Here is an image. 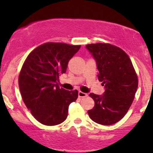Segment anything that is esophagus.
Returning a JSON list of instances; mask_svg holds the SVG:
<instances>
[{
	"mask_svg": "<svg viewBox=\"0 0 153 153\" xmlns=\"http://www.w3.org/2000/svg\"><path fill=\"white\" fill-rule=\"evenodd\" d=\"M87 96H88V94H85V93L81 92V91H79V92H78V97H79V98L86 97Z\"/></svg>",
	"mask_w": 153,
	"mask_h": 153,
	"instance_id": "esophagus-1",
	"label": "esophagus"
}]
</instances>
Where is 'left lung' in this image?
I'll use <instances>...</instances> for the list:
<instances>
[{
	"label": "left lung",
	"instance_id": "left-lung-1",
	"mask_svg": "<svg viewBox=\"0 0 153 153\" xmlns=\"http://www.w3.org/2000/svg\"><path fill=\"white\" fill-rule=\"evenodd\" d=\"M96 62L98 78L102 82L103 95L90 94L95 105L88 111L95 122L111 125L121 120L130 108L138 86L136 73L129 56L110 44L87 45Z\"/></svg>",
	"mask_w": 153,
	"mask_h": 153
}]
</instances>
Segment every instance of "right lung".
<instances>
[{"label": "right lung", "mask_w": 153, "mask_h": 153, "mask_svg": "<svg viewBox=\"0 0 153 153\" xmlns=\"http://www.w3.org/2000/svg\"><path fill=\"white\" fill-rule=\"evenodd\" d=\"M80 48V45L45 43L34 49L23 65L19 78L23 101L33 117L45 125L64 122L70 103L78 99V91L59 88L57 81Z\"/></svg>", "instance_id": "right-lung-1"}]
</instances>
